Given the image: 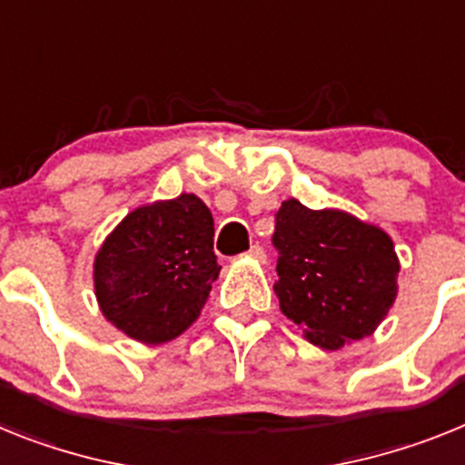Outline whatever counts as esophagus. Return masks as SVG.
<instances>
[{
    "mask_svg": "<svg viewBox=\"0 0 465 465\" xmlns=\"http://www.w3.org/2000/svg\"><path fill=\"white\" fill-rule=\"evenodd\" d=\"M248 255L252 257V260L255 262H264V248H262V245H252V248L248 250Z\"/></svg>",
    "mask_w": 465,
    "mask_h": 465,
    "instance_id": "esophagus-1",
    "label": "esophagus"
}]
</instances>
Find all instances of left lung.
I'll return each mask as SVG.
<instances>
[{
  "mask_svg": "<svg viewBox=\"0 0 465 465\" xmlns=\"http://www.w3.org/2000/svg\"><path fill=\"white\" fill-rule=\"evenodd\" d=\"M273 245L281 255L273 292L311 344L344 349L389 316L401 260L381 227L346 210H311L288 199L276 213Z\"/></svg>",
  "mask_w": 465,
  "mask_h": 465,
  "instance_id": "1",
  "label": "left lung"
}]
</instances>
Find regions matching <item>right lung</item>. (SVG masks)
<instances>
[{"label": "right lung", "mask_w": 465, "mask_h": 465, "mask_svg": "<svg viewBox=\"0 0 465 465\" xmlns=\"http://www.w3.org/2000/svg\"><path fill=\"white\" fill-rule=\"evenodd\" d=\"M213 238L215 222L196 193L131 210L93 262L104 321L147 346L180 337L220 276Z\"/></svg>", "instance_id": "add662e5"}]
</instances>
